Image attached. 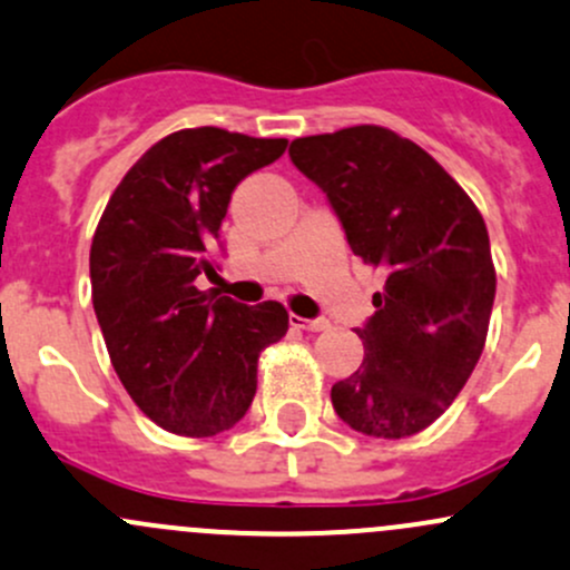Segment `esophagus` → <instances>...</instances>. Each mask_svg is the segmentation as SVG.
<instances>
[{"mask_svg": "<svg viewBox=\"0 0 570 570\" xmlns=\"http://www.w3.org/2000/svg\"><path fill=\"white\" fill-rule=\"evenodd\" d=\"M289 325L301 327V331H308V333H322V331H327V327H331V322H327V320H303V316L292 314Z\"/></svg>", "mask_w": 570, "mask_h": 570, "instance_id": "esophagus-1", "label": "esophagus"}]
</instances>
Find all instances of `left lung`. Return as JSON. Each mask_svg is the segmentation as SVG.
<instances>
[{"mask_svg":"<svg viewBox=\"0 0 570 570\" xmlns=\"http://www.w3.org/2000/svg\"><path fill=\"white\" fill-rule=\"evenodd\" d=\"M289 158L327 194L352 254L385 273L361 368L331 391L350 429H429L481 361L497 273L475 202L415 141L382 125L295 139Z\"/></svg>","mask_w":570,"mask_h":570,"instance_id":"obj_1","label":"left lung"}]
</instances>
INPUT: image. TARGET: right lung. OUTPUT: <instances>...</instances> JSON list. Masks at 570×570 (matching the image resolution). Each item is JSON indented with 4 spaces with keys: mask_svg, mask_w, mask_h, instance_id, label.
Wrapping results in <instances>:
<instances>
[{
    "mask_svg": "<svg viewBox=\"0 0 570 570\" xmlns=\"http://www.w3.org/2000/svg\"><path fill=\"white\" fill-rule=\"evenodd\" d=\"M286 139L185 128L147 149L89 248L92 305L119 382L160 429L215 436L248 412L262 350L289 331L281 303L196 289L215 275L232 190L284 155Z\"/></svg>",
    "mask_w": 570,
    "mask_h": 570,
    "instance_id": "obj_1",
    "label": "right lung"
}]
</instances>
